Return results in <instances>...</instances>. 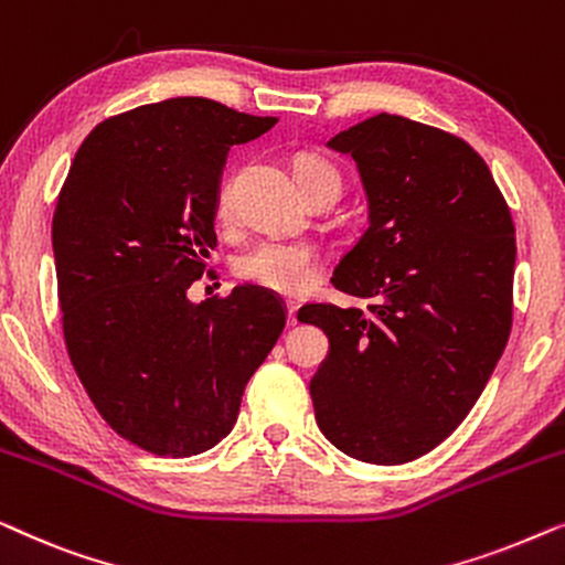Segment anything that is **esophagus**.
<instances>
[{
  "label": "esophagus",
  "instance_id": "esophagus-1",
  "mask_svg": "<svg viewBox=\"0 0 565 565\" xmlns=\"http://www.w3.org/2000/svg\"><path fill=\"white\" fill-rule=\"evenodd\" d=\"M288 327H298V306H288Z\"/></svg>",
  "mask_w": 565,
  "mask_h": 565
}]
</instances>
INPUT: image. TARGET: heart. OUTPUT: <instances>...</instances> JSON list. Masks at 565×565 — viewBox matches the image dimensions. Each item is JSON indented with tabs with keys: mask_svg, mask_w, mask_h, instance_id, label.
Wrapping results in <instances>:
<instances>
[{
	"mask_svg": "<svg viewBox=\"0 0 565 565\" xmlns=\"http://www.w3.org/2000/svg\"><path fill=\"white\" fill-rule=\"evenodd\" d=\"M292 174H296L298 188L306 192V198H313L321 190H331L339 195V190H342L339 169L319 153H298L292 159ZM228 211L231 184L221 182L218 195H215V213L226 218ZM236 275L249 285L275 292V296L300 298L319 285L321 259L319 252L308 244L265 242L236 259Z\"/></svg>",
	"mask_w": 565,
	"mask_h": 565,
	"instance_id": "obj_1",
	"label": "heart"
}]
</instances>
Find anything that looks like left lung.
Masks as SVG:
<instances>
[{
    "label": "left lung",
    "instance_id": "obj_1",
    "mask_svg": "<svg viewBox=\"0 0 565 565\" xmlns=\"http://www.w3.org/2000/svg\"><path fill=\"white\" fill-rule=\"evenodd\" d=\"M327 146L358 161L370 218L331 282L370 306L298 311L329 337L316 422L350 458L398 466L458 429L504 352L512 213L486 161L439 128L381 113Z\"/></svg>",
    "mask_w": 565,
    "mask_h": 565
}]
</instances>
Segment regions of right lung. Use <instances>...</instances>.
I'll return each mask as SVG.
<instances>
[{
    "label": "right lung",
    "instance_id": "1",
    "mask_svg": "<svg viewBox=\"0 0 565 565\" xmlns=\"http://www.w3.org/2000/svg\"><path fill=\"white\" fill-rule=\"evenodd\" d=\"M275 122L205 97L141 105L84 138L58 192L51 236L68 358L103 419L146 452L218 445L285 329L280 300L254 285L188 298L218 244L228 149Z\"/></svg>",
    "mask_w": 565,
    "mask_h": 565
}]
</instances>
